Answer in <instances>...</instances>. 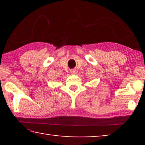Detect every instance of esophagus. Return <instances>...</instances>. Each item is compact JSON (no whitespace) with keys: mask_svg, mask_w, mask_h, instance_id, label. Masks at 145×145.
Wrapping results in <instances>:
<instances>
[{"mask_svg":"<svg viewBox=\"0 0 145 145\" xmlns=\"http://www.w3.org/2000/svg\"><path fill=\"white\" fill-rule=\"evenodd\" d=\"M70 72H71V74H72V75H75L76 73H77V70H75V69H72V70H71Z\"/></svg>","mask_w":145,"mask_h":145,"instance_id":"obj_1","label":"esophagus"}]
</instances>
